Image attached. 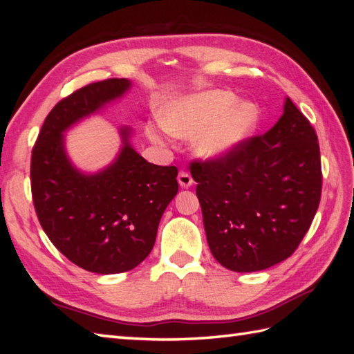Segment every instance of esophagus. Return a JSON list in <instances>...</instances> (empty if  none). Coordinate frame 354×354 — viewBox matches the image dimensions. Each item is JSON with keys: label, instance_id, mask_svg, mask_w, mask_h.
<instances>
[{"label": "esophagus", "instance_id": "esophagus-1", "mask_svg": "<svg viewBox=\"0 0 354 354\" xmlns=\"http://www.w3.org/2000/svg\"><path fill=\"white\" fill-rule=\"evenodd\" d=\"M178 183L183 189H189V187L193 185V178L190 176V173L187 171H179L178 173Z\"/></svg>", "mask_w": 354, "mask_h": 354}]
</instances>
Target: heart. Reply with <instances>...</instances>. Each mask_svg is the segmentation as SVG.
<instances>
[{"label": "heart", "mask_w": 354, "mask_h": 354, "mask_svg": "<svg viewBox=\"0 0 354 354\" xmlns=\"http://www.w3.org/2000/svg\"><path fill=\"white\" fill-rule=\"evenodd\" d=\"M260 112L252 102L240 100L228 89H207L164 102L158 122L147 123L146 137L165 145L164 131L176 138H190L192 152L202 161H219L231 155L259 126Z\"/></svg>", "instance_id": "obj_1"}]
</instances>
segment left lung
Segmentation results:
<instances>
[{"mask_svg":"<svg viewBox=\"0 0 354 354\" xmlns=\"http://www.w3.org/2000/svg\"><path fill=\"white\" fill-rule=\"evenodd\" d=\"M192 176L213 257L234 272L268 269L290 257L317 214V133L286 97L272 129L223 160L194 162Z\"/></svg>","mask_w":354,"mask_h":354,"instance_id":"8db88e82","label":"left lung"}]
</instances>
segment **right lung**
I'll use <instances>...</instances> for the list:
<instances>
[{
    "mask_svg": "<svg viewBox=\"0 0 354 354\" xmlns=\"http://www.w3.org/2000/svg\"><path fill=\"white\" fill-rule=\"evenodd\" d=\"M131 88L129 79H109L77 89L51 109L32 153V194L42 230L66 259L94 274L138 266L178 193V169L147 162L131 145V126L118 127L122 146L100 170L79 169L66 152L65 133Z\"/></svg>",
    "mask_w": 354,
    "mask_h": 354,
    "instance_id": "right-lung-1",
    "label": "right lung"
}]
</instances>
